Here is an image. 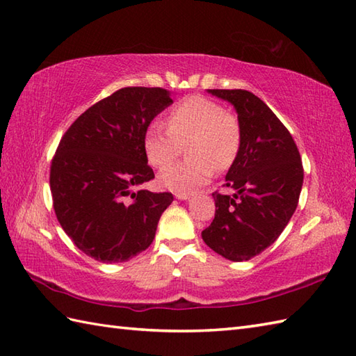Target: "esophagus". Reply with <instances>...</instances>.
Here are the masks:
<instances>
[{
  "label": "esophagus",
  "instance_id": "1",
  "mask_svg": "<svg viewBox=\"0 0 356 356\" xmlns=\"http://www.w3.org/2000/svg\"><path fill=\"white\" fill-rule=\"evenodd\" d=\"M190 197H191L190 193H176V199H179V200H186Z\"/></svg>",
  "mask_w": 356,
  "mask_h": 356
}]
</instances>
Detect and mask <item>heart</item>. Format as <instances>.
Returning <instances> with one entry per match:
<instances>
[{
    "mask_svg": "<svg viewBox=\"0 0 356 356\" xmlns=\"http://www.w3.org/2000/svg\"><path fill=\"white\" fill-rule=\"evenodd\" d=\"M188 143L191 161L166 167L159 182L174 193H193L208 184L214 171L229 170L237 161L243 128L234 111L209 97L194 95L170 110L166 125L151 122L143 134V149L154 168H163Z\"/></svg>",
    "mask_w": 356,
    "mask_h": 356,
    "instance_id": "heart-1",
    "label": "heart"
}]
</instances>
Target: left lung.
Returning a JSON list of instances; mask_svg holds the SVG:
<instances>
[{
	"mask_svg": "<svg viewBox=\"0 0 356 356\" xmlns=\"http://www.w3.org/2000/svg\"><path fill=\"white\" fill-rule=\"evenodd\" d=\"M231 102L243 128L237 161L226 174L232 195L213 193L216 216L202 238L232 261L261 254L289 223L303 186V163L297 143L260 97L248 90H209Z\"/></svg>",
	"mask_w": 356,
	"mask_h": 356,
	"instance_id": "1",
	"label": "left lung"
}]
</instances>
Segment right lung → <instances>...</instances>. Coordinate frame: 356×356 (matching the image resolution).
<instances>
[{
	"mask_svg": "<svg viewBox=\"0 0 356 356\" xmlns=\"http://www.w3.org/2000/svg\"><path fill=\"white\" fill-rule=\"evenodd\" d=\"M172 104L159 87H125L69 127L50 165L53 208L73 243L102 263L133 259L153 243L171 193L138 188L154 179L143 134Z\"/></svg>",
	"mask_w": 356,
	"mask_h": 356,
	"instance_id": "1",
	"label": "right lung"
}]
</instances>
